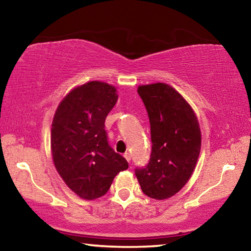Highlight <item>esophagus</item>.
Listing matches in <instances>:
<instances>
[{"mask_svg":"<svg viewBox=\"0 0 251 251\" xmlns=\"http://www.w3.org/2000/svg\"><path fill=\"white\" fill-rule=\"evenodd\" d=\"M124 157L126 158V160L128 161V163H129V161H130V154H129V152H125V154H124Z\"/></svg>","mask_w":251,"mask_h":251,"instance_id":"esophagus-1","label":"esophagus"}]
</instances>
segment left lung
<instances>
[{
    "instance_id": "obj_1",
    "label": "left lung",
    "mask_w": 251,
    "mask_h": 251,
    "mask_svg": "<svg viewBox=\"0 0 251 251\" xmlns=\"http://www.w3.org/2000/svg\"><path fill=\"white\" fill-rule=\"evenodd\" d=\"M137 92L150 117L152 145L150 163L136 168L135 175L146 196L163 201L192 176L201 152V128L190 105L169 85H142Z\"/></svg>"
}]
</instances>
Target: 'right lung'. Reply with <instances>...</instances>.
Returning a JSON list of instances; mask_svg holds the SVG:
<instances>
[{
	"label": "right lung",
	"instance_id": "1",
	"mask_svg": "<svg viewBox=\"0 0 251 251\" xmlns=\"http://www.w3.org/2000/svg\"><path fill=\"white\" fill-rule=\"evenodd\" d=\"M118 99L116 88L93 80L74 88L59 103L50 133L59 176L80 198L93 201L108 192L128 163L108 145L105 120Z\"/></svg>",
	"mask_w": 251,
	"mask_h": 251
}]
</instances>
